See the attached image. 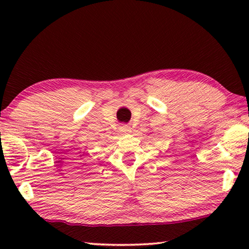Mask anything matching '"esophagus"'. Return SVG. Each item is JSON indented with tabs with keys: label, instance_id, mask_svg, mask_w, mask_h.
Here are the masks:
<instances>
[{
	"label": "esophagus",
	"instance_id": "esophagus-1",
	"mask_svg": "<svg viewBox=\"0 0 249 249\" xmlns=\"http://www.w3.org/2000/svg\"><path fill=\"white\" fill-rule=\"evenodd\" d=\"M120 130L123 134H127V133L130 132V127H129V126H127V125H122L121 127H120Z\"/></svg>",
	"mask_w": 249,
	"mask_h": 249
}]
</instances>
